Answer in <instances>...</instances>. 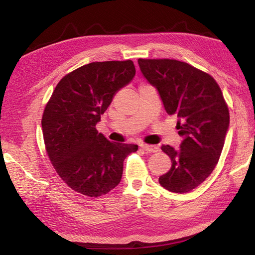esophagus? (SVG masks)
<instances>
[{
  "instance_id": "obj_1",
  "label": "esophagus",
  "mask_w": 255,
  "mask_h": 255,
  "mask_svg": "<svg viewBox=\"0 0 255 255\" xmlns=\"http://www.w3.org/2000/svg\"><path fill=\"white\" fill-rule=\"evenodd\" d=\"M140 147L143 148L146 152H149V153H156L158 152V147L155 145H147V144H141Z\"/></svg>"
}]
</instances>
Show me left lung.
<instances>
[{"mask_svg":"<svg viewBox=\"0 0 255 255\" xmlns=\"http://www.w3.org/2000/svg\"><path fill=\"white\" fill-rule=\"evenodd\" d=\"M140 72L157 90L164 109L178 116L180 147L163 145L172 162L158 178L163 188L187 193L208 178L225 143L230 112L222 90L207 73L175 59H138Z\"/></svg>","mask_w":255,"mask_h":255,"instance_id":"1","label":"left lung"}]
</instances>
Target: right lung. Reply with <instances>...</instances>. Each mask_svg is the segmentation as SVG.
I'll return each mask as SVG.
<instances>
[{
    "label": "right lung",
    "instance_id": "add662e5",
    "mask_svg": "<svg viewBox=\"0 0 255 255\" xmlns=\"http://www.w3.org/2000/svg\"><path fill=\"white\" fill-rule=\"evenodd\" d=\"M135 74L131 60L90 63L64 76L51 94L41 120L46 150L74 191L106 195L122 181L124 159L138 149L111 143L96 128L115 94Z\"/></svg>",
    "mask_w": 255,
    "mask_h": 255
}]
</instances>
